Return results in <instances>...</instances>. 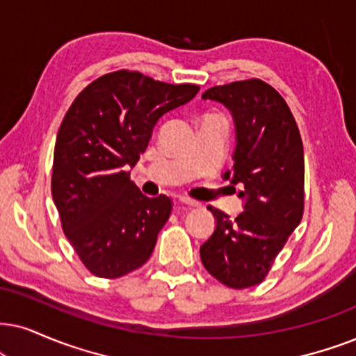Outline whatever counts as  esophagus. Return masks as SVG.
Here are the masks:
<instances>
[{
    "mask_svg": "<svg viewBox=\"0 0 356 356\" xmlns=\"http://www.w3.org/2000/svg\"><path fill=\"white\" fill-rule=\"evenodd\" d=\"M179 204L187 205V207H197V205H199V202H195V200H192V199H187V197H179Z\"/></svg>",
    "mask_w": 356,
    "mask_h": 356,
    "instance_id": "34e87169",
    "label": "esophagus"
}]
</instances>
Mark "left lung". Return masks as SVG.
Here are the masks:
<instances>
[{
	"label": "left lung",
	"mask_w": 356,
	"mask_h": 356,
	"mask_svg": "<svg viewBox=\"0 0 356 356\" xmlns=\"http://www.w3.org/2000/svg\"><path fill=\"white\" fill-rule=\"evenodd\" d=\"M222 103L235 123L233 168L223 179L238 186L243 211L232 220L207 207L215 230L200 259L215 279L233 289L259 284L304 211V147L289 106L271 85L251 79L202 93Z\"/></svg>",
	"instance_id": "8db88e82"
}]
</instances>
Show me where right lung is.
Here are the masks:
<instances>
[{"label":"right lung","instance_id":"add662e5","mask_svg":"<svg viewBox=\"0 0 356 356\" xmlns=\"http://www.w3.org/2000/svg\"><path fill=\"white\" fill-rule=\"evenodd\" d=\"M199 92L118 70L97 79L72 103L56 139L52 199L67 240L90 273L115 279L141 268L172 204L149 199L129 181L157 121Z\"/></svg>","mask_w":356,"mask_h":356}]
</instances>
